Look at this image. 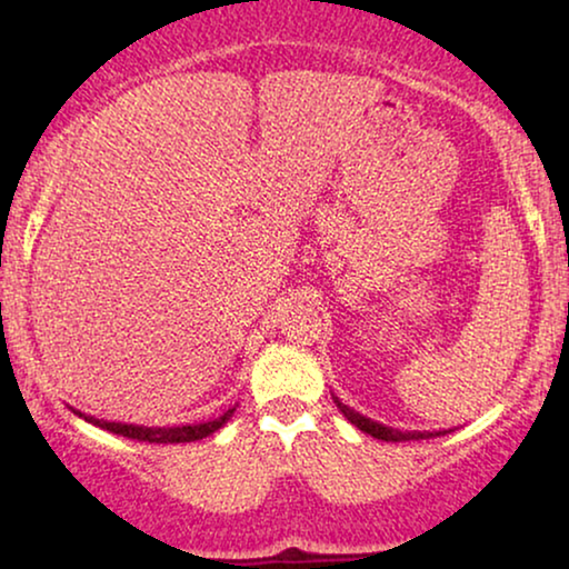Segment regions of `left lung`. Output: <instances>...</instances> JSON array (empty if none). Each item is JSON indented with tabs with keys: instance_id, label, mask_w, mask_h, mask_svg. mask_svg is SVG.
I'll return each mask as SVG.
<instances>
[{
	"instance_id": "left-lung-1",
	"label": "left lung",
	"mask_w": 569,
	"mask_h": 569,
	"mask_svg": "<svg viewBox=\"0 0 569 569\" xmlns=\"http://www.w3.org/2000/svg\"><path fill=\"white\" fill-rule=\"evenodd\" d=\"M333 403H337V409L345 415L349 422H352L357 430L368 432L370 438H378V440H386V442H403V440H430V438H440V435H446L448 430H396V427H386L376 422V419L370 417H362L360 411H355L352 407H347V403L339 401V396L331 393Z\"/></svg>"
}]
</instances>
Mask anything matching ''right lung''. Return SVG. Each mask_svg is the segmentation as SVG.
Listing matches in <instances>:
<instances>
[{"instance_id":"1","label":"right lung","mask_w":569,"mask_h":569,"mask_svg":"<svg viewBox=\"0 0 569 569\" xmlns=\"http://www.w3.org/2000/svg\"><path fill=\"white\" fill-rule=\"evenodd\" d=\"M72 411H74V415H80L84 422L96 425V427H100V430L121 435V438H129V440H139V442H193V440H201V438H207V435H212V432L220 430V427L232 417V411H236V407L224 411L222 417L209 419V422L178 425V427H144V425L106 422V419L88 417V415H82V411H77V409H72Z\"/></svg>"}]
</instances>
